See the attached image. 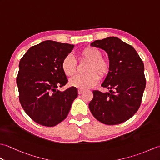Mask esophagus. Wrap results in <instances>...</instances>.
<instances>
[{"label": "esophagus", "mask_w": 160, "mask_h": 160, "mask_svg": "<svg viewBox=\"0 0 160 160\" xmlns=\"http://www.w3.org/2000/svg\"><path fill=\"white\" fill-rule=\"evenodd\" d=\"M84 91L83 89H78V93L79 94H81Z\"/></svg>", "instance_id": "obj_1"}]
</instances>
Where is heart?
Masks as SVG:
<instances>
[{
    "instance_id": "b5f03b06",
    "label": "heart",
    "mask_w": 160,
    "mask_h": 160,
    "mask_svg": "<svg viewBox=\"0 0 160 160\" xmlns=\"http://www.w3.org/2000/svg\"><path fill=\"white\" fill-rule=\"evenodd\" d=\"M80 61L88 62L84 71L87 73L77 76L70 80L72 87L80 89H87L96 84L101 78L106 77L109 72L110 66L107 60L102 58V53L92 47H87L78 53ZM61 68L67 77H72L76 72L77 64L71 56H67L62 61Z\"/></svg>"
}]
</instances>
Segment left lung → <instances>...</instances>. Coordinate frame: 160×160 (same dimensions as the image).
Listing matches in <instances>:
<instances>
[{"label":"left lung","mask_w":160,"mask_h":160,"mask_svg":"<svg viewBox=\"0 0 160 160\" xmlns=\"http://www.w3.org/2000/svg\"><path fill=\"white\" fill-rule=\"evenodd\" d=\"M91 46L107 53L110 69L101 84L109 92L93 91L89 109L102 123H123L140 107L146 87L143 61L133 47L117 37L95 40Z\"/></svg>","instance_id":"obj_1"}]
</instances>
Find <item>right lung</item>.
Returning a JSON list of instances; mask_svg holds the SVG:
<instances>
[{
  "label": "right lung",
  "mask_w": 160,
  "mask_h": 160,
  "mask_svg": "<svg viewBox=\"0 0 160 160\" xmlns=\"http://www.w3.org/2000/svg\"><path fill=\"white\" fill-rule=\"evenodd\" d=\"M73 45L46 40L29 48L19 62L16 78L19 100L25 113L40 125L54 127L67 116L78 90L64 91L68 80L61 68Z\"/></svg>",
  "instance_id": "right-lung-1"
}]
</instances>
